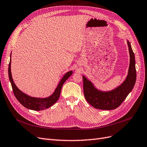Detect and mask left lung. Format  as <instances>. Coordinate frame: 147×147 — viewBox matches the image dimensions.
<instances>
[{"instance_id": "8db88e82", "label": "left lung", "mask_w": 147, "mask_h": 147, "mask_svg": "<svg viewBox=\"0 0 147 147\" xmlns=\"http://www.w3.org/2000/svg\"><path fill=\"white\" fill-rule=\"evenodd\" d=\"M127 46L130 55L129 71L126 80L120 86L111 92H102L94 88L92 82L83 76L84 96L93 107L101 110L115 109L120 106L133 88L136 80L135 57L129 41Z\"/></svg>"}]
</instances>
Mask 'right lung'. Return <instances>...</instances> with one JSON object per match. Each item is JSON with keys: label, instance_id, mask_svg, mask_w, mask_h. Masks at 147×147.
I'll list each match as a JSON object with an SVG mask.
<instances>
[{"label": "right lung", "instance_id": "right-lung-1", "mask_svg": "<svg viewBox=\"0 0 147 147\" xmlns=\"http://www.w3.org/2000/svg\"><path fill=\"white\" fill-rule=\"evenodd\" d=\"M11 57V56H10ZM73 71H70L66 74L63 78L60 80V83L59 84L57 87L56 88L54 93L52 95L48 98H32L27 94L22 93L21 91L17 88L16 85L14 83L11 73V59L10 60V63L8 65V76L10 79V81L11 84V87L13 89V92L14 94L18 99V101L20 102L22 106L25 107L31 110L34 111H42L50 107L55 104L59 99L61 87H62L63 84L64 82L68 79V78L72 74Z\"/></svg>", "mask_w": 147, "mask_h": 147}]
</instances>
